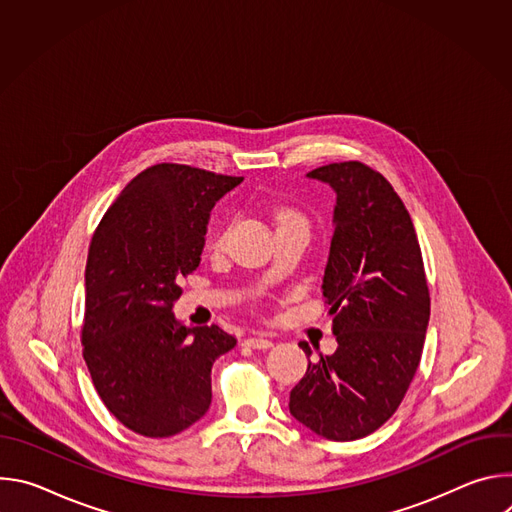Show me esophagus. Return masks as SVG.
<instances>
[{"mask_svg": "<svg viewBox=\"0 0 512 512\" xmlns=\"http://www.w3.org/2000/svg\"><path fill=\"white\" fill-rule=\"evenodd\" d=\"M245 344L251 348H259V350H267L273 346V342L267 336H251L245 340Z\"/></svg>", "mask_w": 512, "mask_h": 512, "instance_id": "34e87169", "label": "esophagus"}]
</instances>
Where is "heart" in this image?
<instances>
[{"mask_svg": "<svg viewBox=\"0 0 512 512\" xmlns=\"http://www.w3.org/2000/svg\"><path fill=\"white\" fill-rule=\"evenodd\" d=\"M294 221L306 223V221H304V216H302L298 210L283 208V210H279V212H277V223H279V225H281V223H294ZM223 237H225V233H223V231H216V233L210 237L208 247H210V249H218V247L223 245Z\"/></svg>", "mask_w": 512, "mask_h": 512, "instance_id": "1", "label": "heart"}]
</instances>
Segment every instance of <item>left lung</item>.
Masks as SVG:
<instances>
[{"mask_svg":"<svg viewBox=\"0 0 512 512\" xmlns=\"http://www.w3.org/2000/svg\"><path fill=\"white\" fill-rule=\"evenodd\" d=\"M308 178L336 192L322 294L338 348L308 362L289 413L332 442L379 429L419 367L429 289L411 216L387 178L360 162L328 164ZM312 356L308 342H300Z\"/></svg>","mask_w":512,"mask_h":512,"instance_id":"8db88e82","label":"left lung"}]
</instances>
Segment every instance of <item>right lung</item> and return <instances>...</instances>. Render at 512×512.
Here are the masks:
<instances>
[{
  "label": "right lung",
  "instance_id": "right-lung-1",
  "mask_svg": "<svg viewBox=\"0 0 512 512\" xmlns=\"http://www.w3.org/2000/svg\"><path fill=\"white\" fill-rule=\"evenodd\" d=\"M243 178L180 164L137 174L93 235L83 356L105 407L131 431L170 437L210 407L214 360L237 338L172 312L204 249L212 206Z\"/></svg>",
  "mask_w": 512,
  "mask_h": 512
}]
</instances>
